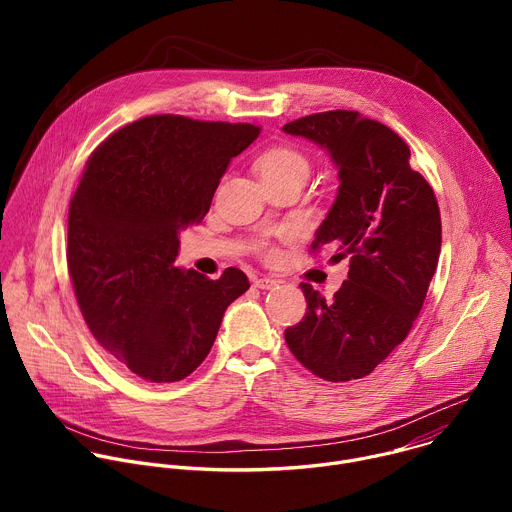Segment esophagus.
Returning a JSON list of instances; mask_svg holds the SVG:
<instances>
[{
  "instance_id": "esophagus-1",
  "label": "esophagus",
  "mask_w": 512,
  "mask_h": 512,
  "mask_svg": "<svg viewBox=\"0 0 512 512\" xmlns=\"http://www.w3.org/2000/svg\"><path fill=\"white\" fill-rule=\"evenodd\" d=\"M253 285L259 287V289H273L277 285V281L271 279V277H259V279L253 281Z\"/></svg>"
}]
</instances>
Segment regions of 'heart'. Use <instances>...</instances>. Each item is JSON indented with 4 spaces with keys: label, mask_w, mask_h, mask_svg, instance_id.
<instances>
[{
    "label": "heart",
    "mask_w": 512,
    "mask_h": 512,
    "mask_svg": "<svg viewBox=\"0 0 512 512\" xmlns=\"http://www.w3.org/2000/svg\"><path fill=\"white\" fill-rule=\"evenodd\" d=\"M255 170L263 186L283 182L304 184L312 172V164L308 156L294 145H273L257 158Z\"/></svg>",
    "instance_id": "heart-1"
}]
</instances>
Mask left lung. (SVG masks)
I'll return each instance as SVG.
<instances>
[{"label": "left lung", "mask_w": 512, "mask_h": 512, "mask_svg": "<svg viewBox=\"0 0 512 512\" xmlns=\"http://www.w3.org/2000/svg\"><path fill=\"white\" fill-rule=\"evenodd\" d=\"M326 148L338 196L312 251L330 245L350 259L348 279L328 302L302 283L308 312L285 342L316 377L346 383L371 375L409 334L442 249L433 188L409 164V145L358 111H326L283 125Z\"/></svg>", "instance_id": "left-lung-1"}]
</instances>
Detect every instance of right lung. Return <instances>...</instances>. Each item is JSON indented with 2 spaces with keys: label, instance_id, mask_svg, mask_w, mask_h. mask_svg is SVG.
Returning a JSON list of instances; mask_svg holds the SVG:
<instances>
[{
  "label": "right lung",
  "instance_id": "add662e5",
  "mask_svg": "<svg viewBox=\"0 0 512 512\" xmlns=\"http://www.w3.org/2000/svg\"><path fill=\"white\" fill-rule=\"evenodd\" d=\"M259 125L152 115L111 133L91 154L68 208L66 263L95 340L150 383L200 367L225 310L249 289L176 267L178 233L198 225L229 162Z\"/></svg>",
  "mask_w": 512,
  "mask_h": 512
}]
</instances>
